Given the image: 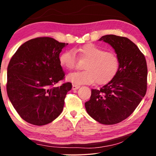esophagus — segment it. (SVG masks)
I'll use <instances>...</instances> for the list:
<instances>
[{
    "label": "esophagus",
    "mask_w": 156,
    "mask_h": 156,
    "mask_svg": "<svg viewBox=\"0 0 156 156\" xmlns=\"http://www.w3.org/2000/svg\"><path fill=\"white\" fill-rule=\"evenodd\" d=\"M79 88H80V85H76V84H74L72 85L73 90H76V89H78Z\"/></svg>",
    "instance_id": "obj_1"
}]
</instances>
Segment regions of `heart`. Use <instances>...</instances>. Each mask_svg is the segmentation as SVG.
<instances>
[{
	"label": "heart",
	"instance_id": "1",
	"mask_svg": "<svg viewBox=\"0 0 156 156\" xmlns=\"http://www.w3.org/2000/svg\"><path fill=\"white\" fill-rule=\"evenodd\" d=\"M81 58L89 60L84 65L86 70L70 73L67 80L76 85L92 84L96 82L102 84L112 80L118 72L120 66L119 58L113 52L98 47L94 44H87L76 50ZM78 58L73 50H67L59 56L60 65L67 70L76 67Z\"/></svg>",
	"mask_w": 156,
	"mask_h": 156
}]
</instances>
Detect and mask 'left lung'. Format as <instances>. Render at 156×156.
<instances>
[{"instance_id":"left-lung-1","label":"left lung","mask_w":156,"mask_h":156,"mask_svg":"<svg viewBox=\"0 0 156 156\" xmlns=\"http://www.w3.org/2000/svg\"><path fill=\"white\" fill-rule=\"evenodd\" d=\"M98 41L114 49L120 66L112 80L100 89H91L90 100L84 105L95 120L115 125L127 118L146 94L147 62L136 44L127 38L110 34Z\"/></svg>"}]
</instances>
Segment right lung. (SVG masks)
I'll list each match as a JSON object with an SVG mask.
<instances>
[{
	"instance_id": "obj_1",
	"label": "right lung",
	"mask_w": 156,
	"mask_h": 156,
	"mask_svg": "<svg viewBox=\"0 0 156 156\" xmlns=\"http://www.w3.org/2000/svg\"><path fill=\"white\" fill-rule=\"evenodd\" d=\"M68 43L49 37L25 42L7 67V92L13 107L23 120L34 125L51 122L62 112L71 83L60 86L65 72L60 53Z\"/></svg>"
}]
</instances>
